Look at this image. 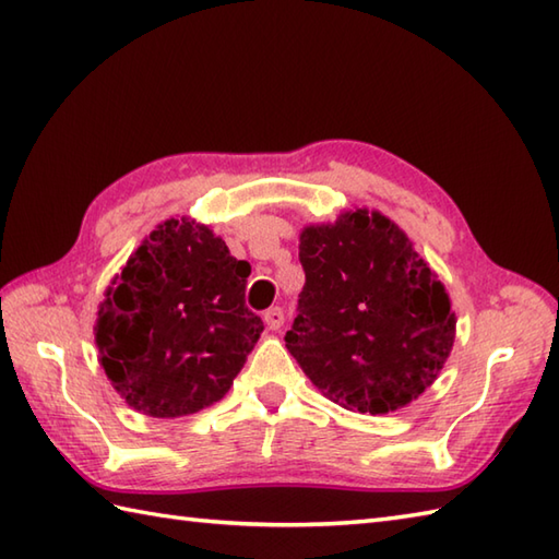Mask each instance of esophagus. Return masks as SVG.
Returning <instances> with one entry per match:
<instances>
[{
	"label": "esophagus",
	"mask_w": 559,
	"mask_h": 559,
	"mask_svg": "<svg viewBox=\"0 0 559 559\" xmlns=\"http://www.w3.org/2000/svg\"><path fill=\"white\" fill-rule=\"evenodd\" d=\"M283 319H286V317H283L281 307H271V310L264 312V322L271 331H278L283 326Z\"/></svg>",
	"instance_id": "1"
}]
</instances>
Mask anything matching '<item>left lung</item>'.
<instances>
[{
	"instance_id": "8db88e82",
	"label": "left lung",
	"mask_w": 559,
	"mask_h": 559,
	"mask_svg": "<svg viewBox=\"0 0 559 559\" xmlns=\"http://www.w3.org/2000/svg\"><path fill=\"white\" fill-rule=\"evenodd\" d=\"M305 288L286 348L338 406L389 413L430 386L454 346L449 295L396 223L341 213L300 235Z\"/></svg>"
}]
</instances>
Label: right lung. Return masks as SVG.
<instances>
[{
	"label": "right lung",
	"mask_w": 559,
	"mask_h": 559,
	"mask_svg": "<svg viewBox=\"0 0 559 559\" xmlns=\"http://www.w3.org/2000/svg\"><path fill=\"white\" fill-rule=\"evenodd\" d=\"M247 261L189 218H170L105 290L98 360L129 406L180 418L221 401L264 322L245 305Z\"/></svg>",
	"instance_id": "obj_1"
}]
</instances>
